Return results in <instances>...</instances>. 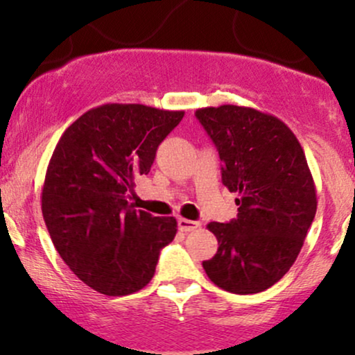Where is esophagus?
Returning <instances> with one entry per match:
<instances>
[{
  "instance_id": "34e87169",
  "label": "esophagus",
  "mask_w": 355,
  "mask_h": 355,
  "mask_svg": "<svg viewBox=\"0 0 355 355\" xmlns=\"http://www.w3.org/2000/svg\"><path fill=\"white\" fill-rule=\"evenodd\" d=\"M200 227V222H193V220L189 218H178V229L182 232H191Z\"/></svg>"
}]
</instances>
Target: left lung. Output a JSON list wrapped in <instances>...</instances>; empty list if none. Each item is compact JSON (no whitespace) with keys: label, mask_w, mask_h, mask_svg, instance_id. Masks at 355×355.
Returning a JSON list of instances; mask_svg holds the SVG:
<instances>
[{"label":"left lung","mask_w":355,"mask_h":355,"mask_svg":"<svg viewBox=\"0 0 355 355\" xmlns=\"http://www.w3.org/2000/svg\"><path fill=\"white\" fill-rule=\"evenodd\" d=\"M195 116L217 146L222 183L239 193L237 218L207 225L218 250L202 266L223 291L257 294L294 266L315 217L305 153L282 120L255 108L222 105Z\"/></svg>","instance_id":"left-lung-1"}]
</instances>
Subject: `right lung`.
Wrapping results in <instances>:
<instances>
[{
	"label": "right lung",
	"mask_w": 355,
	"mask_h": 355,
	"mask_svg": "<svg viewBox=\"0 0 355 355\" xmlns=\"http://www.w3.org/2000/svg\"><path fill=\"white\" fill-rule=\"evenodd\" d=\"M183 115L107 103L73 121L55 146L42 191L44 223L64 263L100 294L144 288L175 239L177 220L135 210L126 197Z\"/></svg>",
	"instance_id": "right-lung-1"
}]
</instances>
